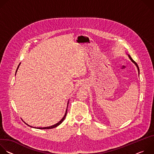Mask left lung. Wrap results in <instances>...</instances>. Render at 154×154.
Segmentation results:
<instances>
[{
  "instance_id": "1",
  "label": "left lung",
  "mask_w": 154,
  "mask_h": 154,
  "mask_svg": "<svg viewBox=\"0 0 154 154\" xmlns=\"http://www.w3.org/2000/svg\"><path fill=\"white\" fill-rule=\"evenodd\" d=\"M128 57H129V58H130V60H131V61H132V62H134V63H135V65H136V66H137V68H138V72H139V71H140V69H139V67H138V64H137V63H136V62H135V61H134V60H133V59H132V58H131V57H130V55H128Z\"/></svg>"
}]
</instances>
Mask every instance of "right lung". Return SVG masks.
Segmentation results:
<instances>
[{"instance_id":"add662e5","label":"right lung","mask_w":154,"mask_h":154,"mask_svg":"<svg viewBox=\"0 0 154 154\" xmlns=\"http://www.w3.org/2000/svg\"><path fill=\"white\" fill-rule=\"evenodd\" d=\"M18 68H19V66H18V67H17V70ZM17 70H16V72H17ZM67 109H68V108L66 109V113H65V115H64V117H63V118L61 119V121H60V122H58L57 124H55V125H54L50 126V127H39V128H39V129H51V128H55V127H57V126L59 125L64 121V119H65L66 115V114H67ZM29 126H30V125H29ZM30 127H32V126H30Z\"/></svg>"}]
</instances>
